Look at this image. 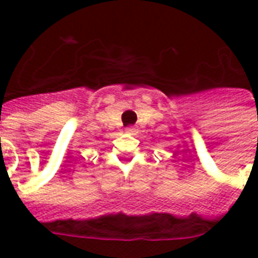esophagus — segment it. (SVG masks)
<instances>
[{
	"mask_svg": "<svg viewBox=\"0 0 258 258\" xmlns=\"http://www.w3.org/2000/svg\"><path fill=\"white\" fill-rule=\"evenodd\" d=\"M135 131H137V130H135L134 127H127V128H125V133H127V134L134 135V134H135Z\"/></svg>",
	"mask_w": 258,
	"mask_h": 258,
	"instance_id": "34e87169",
	"label": "esophagus"
}]
</instances>
